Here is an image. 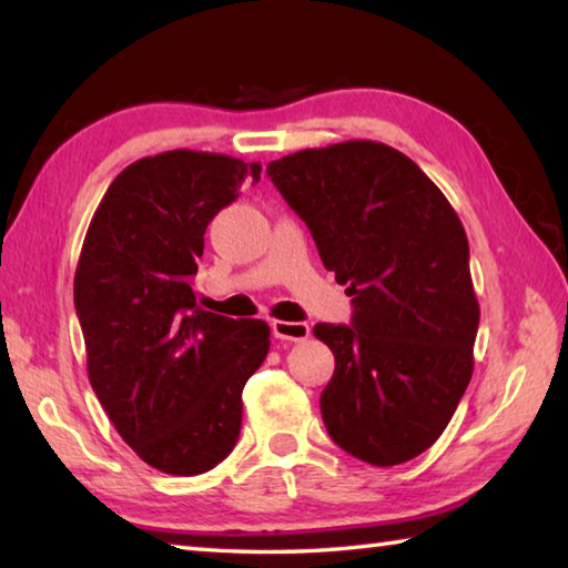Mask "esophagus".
Returning a JSON list of instances; mask_svg holds the SVG:
<instances>
[{
	"label": "esophagus",
	"mask_w": 568,
	"mask_h": 568,
	"mask_svg": "<svg viewBox=\"0 0 568 568\" xmlns=\"http://www.w3.org/2000/svg\"><path fill=\"white\" fill-rule=\"evenodd\" d=\"M273 335L277 341H305L311 335V325L307 323H293V321H273L271 323Z\"/></svg>",
	"instance_id": "esophagus-1"
}]
</instances>
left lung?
I'll list each match as a JSON object with an SVG mask.
<instances>
[{
	"mask_svg": "<svg viewBox=\"0 0 568 568\" xmlns=\"http://www.w3.org/2000/svg\"><path fill=\"white\" fill-rule=\"evenodd\" d=\"M267 178L353 297L351 325L313 328L335 355L325 428L365 464H406L444 434L474 373L466 230L426 172L383 142L301 150Z\"/></svg>",
	"mask_w": 568,
	"mask_h": 568,
	"instance_id": "8db88e82",
	"label": "left lung"
}]
</instances>
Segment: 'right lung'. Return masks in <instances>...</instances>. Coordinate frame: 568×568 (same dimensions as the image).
<instances>
[{"mask_svg": "<svg viewBox=\"0 0 568 568\" xmlns=\"http://www.w3.org/2000/svg\"><path fill=\"white\" fill-rule=\"evenodd\" d=\"M257 162L172 150L124 168L94 213L74 273L88 373L134 454L172 476L235 448L243 388L271 348L263 321L200 311L192 275L205 230Z\"/></svg>", "mask_w": 568, "mask_h": 568, "instance_id": "add662e5", "label": "right lung"}]
</instances>
